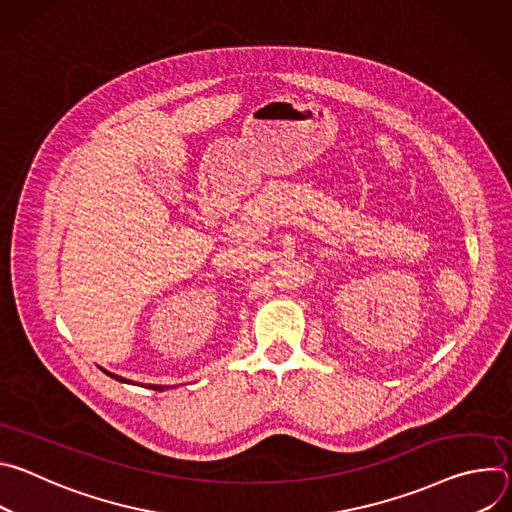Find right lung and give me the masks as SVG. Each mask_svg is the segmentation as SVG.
<instances>
[{
	"label": "right lung",
	"instance_id": "obj_1",
	"mask_svg": "<svg viewBox=\"0 0 512 512\" xmlns=\"http://www.w3.org/2000/svg\"><path fill=\"white\" fill-rule=\"evenodd\" d=\"M107 377H111V379H115V381H119V383H127V385H137V383H131L129 379H123V377H119V375H113V373H109V371H105V369H101ZM139 387H145V389H152V391H166V389H172L170 385H139Z\"/></svg>",
	"mask_w": 512,
	"mask_h": 512
}]
</instances>
